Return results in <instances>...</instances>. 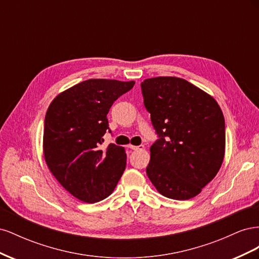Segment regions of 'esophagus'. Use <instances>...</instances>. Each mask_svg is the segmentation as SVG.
<instances>
[{"instance_id": "1", "label": "esophagus", "mask_w": 259, "mask_h": 259, "mask_svg": "<svg viewBox=\"0 0 259 259\" xmlns=\"http://www.w3.org/2000/svg\"><path fill=\"white\" fill-rule=\"evenodd\" d=\"M128 148L132 149V150H144L145 149V146L144 145H140V146H133V145H128Z\"/></svg>"}]
</instances>
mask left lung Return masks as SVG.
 <instances>
[{
  "label": "left lung",
  "instance_id": "8db88e82",
  "mask_svg": "<svg viewBox=\"0 0 259 259\" xmlns=\"http://www.w3.org/2000/svg\"><path fill=\"white\" fill-rule=\"evenodd\" d=\"M144 104L159 139L147 175L162 195L189 200L214 179L225 158V119L217 101L176 76L142 82Z\"/></svg>",
  "mask_w": 259,
  "mask_h": 259
}]
</instances>
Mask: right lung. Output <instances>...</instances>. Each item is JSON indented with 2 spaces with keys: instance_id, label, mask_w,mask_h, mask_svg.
<instances>
[{
  "instance_id": "1",
  "label": "right lung",
  "mask_w": 259,
  "mask_h": 259,
  "mask_svg": "<svg viewBox=\"0 0 259 259\" xmlns=\"http://www.w3.org/2000/svg\"><path fill=\"white\" fill-rule=\"evenodd\" d=\"M135 82L90 79L54 98L46 111L43 153L54 177L73 197L96 203L112 193L126 165L123 147L101 149L107 114Z\"/></svg>"
}]
</instances>
